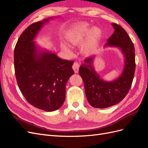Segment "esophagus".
Wrapping results in <instances>:
<instances>
[{
	"label": "esophagus",
	"instance_id": "1",
	"mask_svg": "<svg viewBox=\"0 0 148 148\" xmlns=\"http://www.w3.org/2000/svg\"><path fill=\"white\" fill-rule=\"evenodd\" d=\"M72 68H73L74 71H75L76 73H78V70H79V64L78 62H75L74 63H73V64Z\"/></svg>",
	"mask_w": 148,
	"mask_h": 148
}]
</instances>
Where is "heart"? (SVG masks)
<instances>
[{
    "instance_id": "obj_1",
    "label": "heart",
    "mask_w": 148,
    "mask_h": 148,
    "mask_svg": "<svg viewBox=\"0 0 148 148\" xmlns=\"http://www.w3.org/2000/svg\"><path fill=\"white\" fill-rule=\"evenodd\" d=\"M101 35V31L99 28H94L91 29L88 25H82L74 27L67 35L66 39L71 45L77 46L81 44L87 36L82 46V51L84 54L89 55L97 49ZM62 48L65 52L71 53L70 49L66 44H62Z\"/></svg>"
}]
</instances>
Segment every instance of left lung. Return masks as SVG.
I'll list each match as a JSON object with an SVG mask.
<instances>
[{
    "label": "left lung",
    "instance_id": "1",
    "mask_svg": "<svg viewBox=\"0 0 148 148\" xmlns=\"http://www.w3.org/2000/svg\"><path fill=\"white\" fill-rule=\"evenodd\" d=\"M112 25L115 31L107 39L106 45L119 47L123 52L125 64L122 75L113 82L103 81L92 66L95 56L85 59L79 69L88 101L95 108H107L122 101L130 89L135 75L136 64L133 43L122 26L115 23Z\"/></svg>",
    "mask_w": 148,
    "mask_h": 148
}]
</instances>
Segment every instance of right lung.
I'll return each instance as SVG.
<instances>
[{
  "instance_id": "add662e5",
  "label": "right lung",
  "mask_w": 148,
  "mask_h": 148,
  "mask_svg": "<svg viewBox=\"0 0 148 148\" xmlns=\"http://www.w3.org/2000/svg\"><path fill=\"white\" fill-rule=\"evenodd\" d=\"M48 20L31 24L21 33L14 49V67L26 100L38 109L52 112L64 102L66 83L74 71L73 61L61 59L53 53H37L33 39Z\"/></svg>"
}]
</instances>
